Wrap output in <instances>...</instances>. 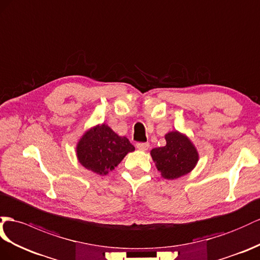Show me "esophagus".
<instances>
[{"mask_svg":"<svg viewBox=\"0 0 260 260\" xmlns=\"http://www.w3.org/2000/svg\"><path fill=\"white\" fill-rule=\"evenodd\" d=\"M136 148L139 149V150H142V151H146L149 148V144L148 143H137Z\"/></svg>","mask_w":260,"mask_h":260,"instance_id":"34e87169","label":"esophagus"}]
</instances>
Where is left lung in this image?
I'll use <instances>...</instances> for the list:
<instances>
[{"label": "left lung", "instance_id": "left-lung-1", "mask_svg": "<svg viewBox=\"0 0 260 260\" xmlns=\"http://www.w3.org/2000/svg\"><path fill=\"white\" fill-rule=\"evenodd\" d=\"M166 146L151 149L150 155L161 177L175 180L188 175L199 161V152L190 138L178 131L165 135Z\"/></svg>", "mask_w": 260, "mask_h": 260}]
</instances>
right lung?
I'll return each instance as SVG.
<instances>
[{
    "instance_id": "1",
    "label": "right lung",
    "mask_w": 260,
    "mask_h": 260,
    "mask_svg": "<svg viewBox=\"0 0 260 260\" xmlns=\"http://www.w3.org/2000/svg\"><path fill=\"white\" fill-rule=\"evenodd\" d=\"M76 150L79 162L85 169L104 176L117 167L135 147L125 136H118L103 123L86 131L79 139Z\"/></svg>"
}]
</instances>
